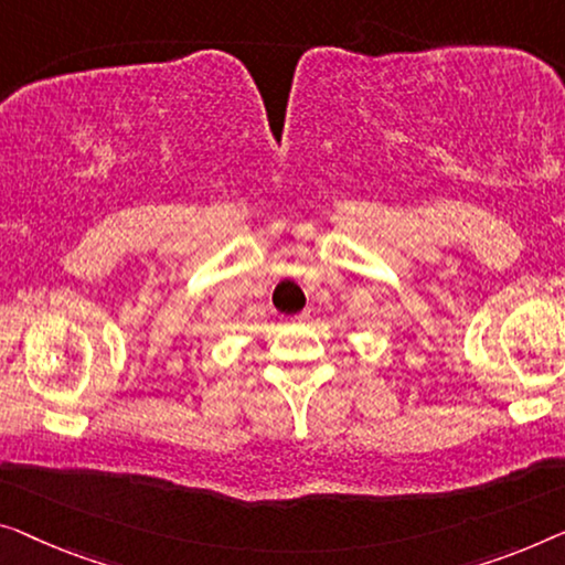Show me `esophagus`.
I'll return each mask as SVG.
<instances>
[{"label":"esophagus","mask_w":565,"mask_h":565,"mask_svg":"<svg viewBox=\"0 0 565 565\" xmlns=\"http://www.w3.org/2000/svg\"><path fill=\"white\" fill-rule=\"evenodd\" d=\"M309 317V311H299V315H294V317H289V322H305V319Z\"/></svg>","instance_id":"1"}]
</instances>
